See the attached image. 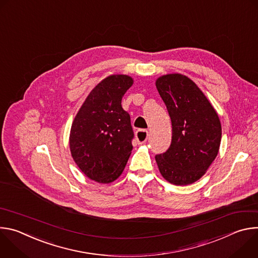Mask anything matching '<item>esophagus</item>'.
<instances>
[{"instance_id": "34e87169", "label": "esophagus", "mask_w": 258, "mask_h": 258, "mask_svg": "<svg viewBox=\"0 0 258 258\" xmlns=\"http://www.w3.org/2000/svg\"><path fill=\"white\" fill-rule=\"evenodd\" d=\"M148 136H149V133L145 131V130H140L136 133V139H137V142L139 144H143L145 143L147 140H148Z\"/></svg>"}]
</instances>
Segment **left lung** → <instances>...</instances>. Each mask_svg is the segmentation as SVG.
<instances>
[{
  "label": "left lung",
  "instance_id": "1",
  "mask_svg": "<svg viewBox=\"0 0 258 258\" xmlns=\"http://www.w3.org/2000/svg\"><path fill=\"white\" fill-rule=\"evenodd\" d=\"M155 84L172 126L170 147L155 156L159 171L173 185H190L205 174L217 156L222 124L206 96L188 77L170 73Z\"/></svg>",
  "mask_w": 258,
  "mask_h": 258
}]
</instances>
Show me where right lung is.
Returning a JSON list of instances; mask_svg holds the SVG:
<instances>
[{
  "label": "right lung",
  "mask_w": 258,
  "mask_h": 258,
  "mask_svg": "<svg viewBox=\"0 0 258 258\" xmlns=\"http://www.w3.org/2000/svg\"><path fill=\"white\" fill-rule=\"evenodd\" d=\"M133 84L125 75L107 77L91 91L72 122L71 156L95 181H114L131 156L134 132L121 99Z\"/></svg>",
  "instance_id": "add662e5"
}]
</instances>
